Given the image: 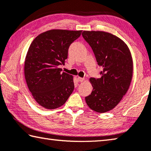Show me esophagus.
<instances>
[{
  "label": "esophagus",
  "instance_id": "1",
  "mask_svg": "<svg viewBox=\"0 0 151 151\" xmlns=\"http://www.w3.org/2000/svg\"><path fill=\"white\" fill-rule=\"evenodd\" d=\"M84 80H85L84 78H82V77H78L77 78V81H78V82H83V81Z\"/></svg>",
  "mask_w": 151,
  "mask_h": 151
}]
</instances>
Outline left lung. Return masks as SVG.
Segmentation results:
<instances>
[{
	"mask_svg": "<svg viewBox=\"0 0 151 151\" xmlns=\"http://www.w3.org/2000/svg\"><path fill=\"white\" fill-rule=\"evenodd\" d=\"M93 50L97 64L103 68L100 78H91V95L85 97L93 111L104 113L118 105L130 87L133 63L130 50L119 37L104 32L82 33Z\"/></svg>",
	"mask_w": 151,
	"mask_h": 151,
	"instance_id": "obj_1",
	"label": "left lung"
}]
</instances>
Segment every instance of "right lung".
<instances>
[{
    "mask_svg": "<svg viewBox=\"0 0 151 151\" xmlns=\"http://www.w3.org/2000/svg\"><path fill=\"white\" fill-rule=\"evenodd\" d=\"M82 31L52 29L35 38L29 47L25 61V77L34 99L48 109L58 108L73 93V76L62 73L70 45Z\"/></svg>",
    "mask_w": 151,
    "mask_h": 151,
    "instance_id": "add662e5",
    "label": "right lung"
}]
</instances>
